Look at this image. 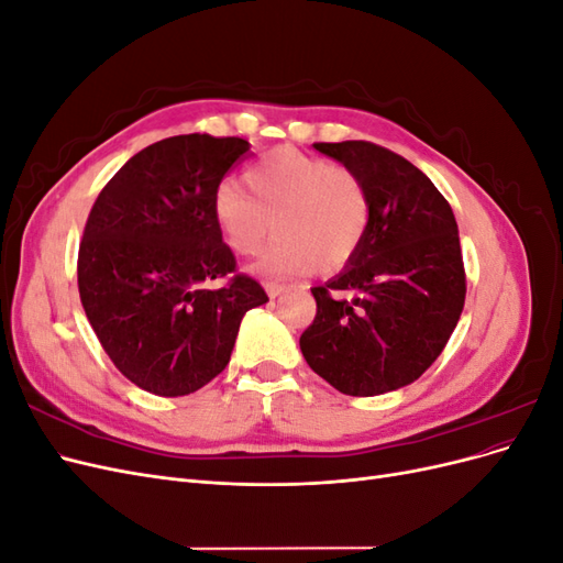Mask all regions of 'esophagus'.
Listing matches in <instances>:
<instances>
[{
	"mask_svg": "<svg viewBox=\"0 0 563 563\" xmlns=\"http://www.w3.org/2000/svg\"><path fill=\"white\" fill-rule=\"evenodd\" d=\"M284 288H286V286H284V284H277V282H267V284H265V291H267L269 298H279V296L284 294Z\"/></svg>",
	"mask_w": 563,
	"mask_h": 563,
	"instance_id": "esophagus-1",
	"label": "esophagus"
}]
</instances>
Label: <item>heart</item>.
Segmentation results:
<instances>
[{"mask_svg":"<svg viewBox=\"0 0 563 563\" xmlns=\"http://www.w3.org/2000/svg\"><path fill=\"white\" fill-rule=\"evenodd\" d=\"M244 186L246 191L234 183L218 187L213 220L225 244L244 258L261 253L277 228L279 242L258 265L263 275L338 272L362 249L371 197L350 168L279 147L249 168Z\"/></svg>","mask_w":563,"mask_h":563,"instance_id":"1","label":"heart"}]
</instances>
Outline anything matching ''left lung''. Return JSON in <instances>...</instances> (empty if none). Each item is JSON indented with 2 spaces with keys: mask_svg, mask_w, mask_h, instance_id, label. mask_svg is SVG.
Here are the masks:
<instances>
[{
  "mask_svg": "<svg viewBox=\"0 0 563 563\" xmlns=\"http://www.w3.org/2000/svg\"><path fill=\"white\" fill-rule=\"evenodd\" d=\"M360 176L371 197L362 249L323 286L300 335L310 368L350 397L418 380L444 350L465 305L455 216L411 162L366 141L314 143Z\"/></svg>",
  "mask_w": 563,
  "mask_h": 563,
  "instance_id": "1",
  "label": "left lung"
}]
</instances>
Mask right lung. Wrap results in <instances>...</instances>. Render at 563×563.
Listing matches in <instances>:
<instances>
[{
	"mask_svg": "<svg viewBox=\"0 0 563 563\" xmlns=\"http://www.w3.org/2000/svg\"><path fill=\"white\" fill-rule=\"evenodd\" d=\"M244 139L174 135L133 155L98 195L79 246L84 312L112 364L141 389L183 397L230 362L240 323L267 302L234 275L213 220L220 180ZM230 276L223 289L208 282Z\"/></svg>",
	"mask_w": 563,
	"mask_h": 563,
	"instance_id": "obj_1",
	"label": "right lung"
}]
</instances>
